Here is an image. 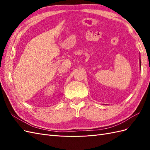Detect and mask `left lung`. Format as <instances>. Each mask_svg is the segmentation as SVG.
<instances>
[{
    "label": "left lung",
    "instance_id": "obj_1",
    "mask_svg": "<svg viewBox=\"0 0 150 150\" xmlns=\"http://www.w3.org/2000/svg\"><path fill=\"white\" fill-rule=\"evenodd\" d=\"M139 64H140V67H141V60H140V59H139Z\"/></svg>",
    "mask_w": 150,
    "mask_h": 150
}]
</instances>
